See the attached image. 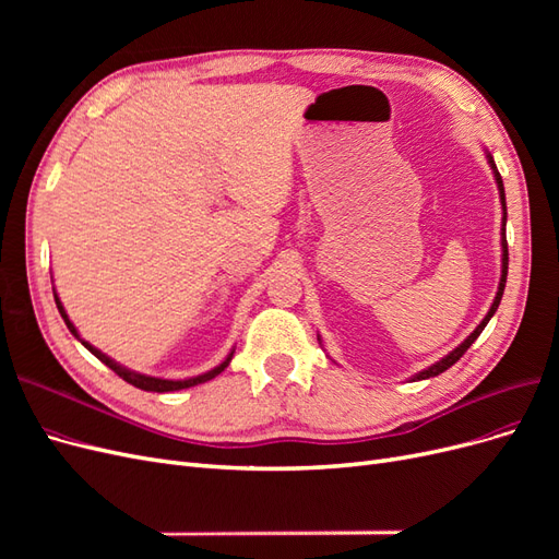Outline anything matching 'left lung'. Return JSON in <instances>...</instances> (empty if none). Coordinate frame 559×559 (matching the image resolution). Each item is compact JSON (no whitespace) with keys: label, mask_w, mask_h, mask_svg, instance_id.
Instances as JSON below:
<instances>
[{"label":"left lung","mask_w":559,"mask_h":559,"mask_svg":"<svg viewBox=\"0 0 559 559\" xmlns=\"http://www.w3.org/2000/svg\"><path fill=\"white\" fill-rule=\"evenodd\" d=\"M485 158H487V165H489V170H492V175H495V183H497V191H499V202H501V277H499V286H497V296H495V300H492V306H489V310H487V314L483 317V321L480 324L473 329V333H468L466 337H464V343H460L456 345L452 352H448L443 359H438L436 364H431L429 368H425V370H419V373H415L411 380L413 382H417V380H427V378H436V376H441L443 370H448L452 364H456L462 359V354L476 343V337L483 333V329L487 326V321L495 317V312H497V308H499V302H501V296H503V289H506V275H509V245H506V193H503V181H501V175H499V170H497V165H495V158H492V154H489V151L485 148ZM317 341H319V345H321V337H319V333H317Z\"/></svg>","instance_id":"8db88e82"}]
</instances>
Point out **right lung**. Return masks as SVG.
Masks as SVG:
<instances>
[{"label":"right lung","instance_id":"1","mask_svg":"<svg viewBox=\"0 0 559 559\" xmlns=\"http://www.w3.org/2000/svg\"><path fill=\"white\" fill-rule=\"evenodd\" d=\"M53 298H56V306H58V312H60V317L64 319V324H67V329H70V333L76 337V341L86 347L91 354H95V357L103 361L105 366H109L114 373L118 376V378H123L126 382H130L132 386H138V389H144V392H158V394H163V392H177V389H186V386H195V384H202V382H207V380H212V378H216L218 373H222L224 368H228V364H230V359H233V354H235V347L228 352V357L218 364V366H214L212 370H207V373H200V376H193V378H183V380H170V378H156V376H144V373H140V370H132V368H128V366H123V364H118V361H114L111 357H107L105 352H99L97 347H93L88 341H83L81 337V333H79V329L72 324V319H70V314H67V310H64V306H62V300L58 298V294L53 292Z\"/></svg>","mask_w":559,"mask_h":559}]
</instances>
